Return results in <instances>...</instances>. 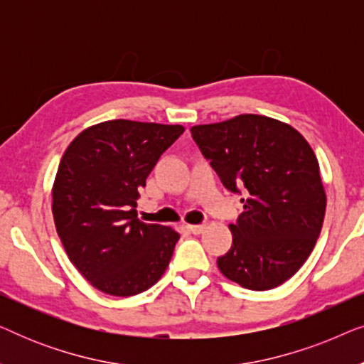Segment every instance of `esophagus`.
<instances>
[{
  "label": "esophagus",
  "mask_w": 364,
  "mask_h": 364,
  "mask_svg": "<svg viewBox=\"0 0 364 364\" xmlns=\"http://www.w3.org/2000/svg\"><path fill=\"white\" fill-rule=\"evenodd\" d=\"M188 230H191L193 235H200V233L205 230V223H200V225H188Z\"/></svg>",
  "instance_id": "34e87169"
}]
</instances>
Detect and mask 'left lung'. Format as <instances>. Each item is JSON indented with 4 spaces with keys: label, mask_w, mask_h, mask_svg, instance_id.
<instances>
[{
    "label": "left lung",
    "mask_w": 364,
    "mask_h": 364,
    "mask_svg": "<svg viewBox=\"0 0 364 364\" xmlns=\"http://www.w3.org/2000/svg\"><path fill=\"white\" fill-rule=\"evenodd\" d=\"M191 132L223 187L243 196V212L230 225L232 247L217 258L218 268L248 290L282 285L310 257L325 218L326 196L310 144L288 124L257 114Z\"/></svg>",
    "instance_id": "left-lung-1"
}]
</instances>
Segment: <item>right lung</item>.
Here are the masks:
<instances>
[{
  "label": "right lung",
  "instance_id": "add662e5",
  "mask_svg": "<svg viewBox=\"0 0 364 364\" xmlns=\"http://www.w3.org/2000/svg\"><path fill=\"white\" fill-rule=\"evenodd\" d=\"M182 126L114 119L82 131L64 152L53 215L69 260L107 295L132 296L164 275L178 233L137 218L139 188Z\"/></svg>",
  "mask_w": 364,
  "mask_h": 364
}]
</instances>
